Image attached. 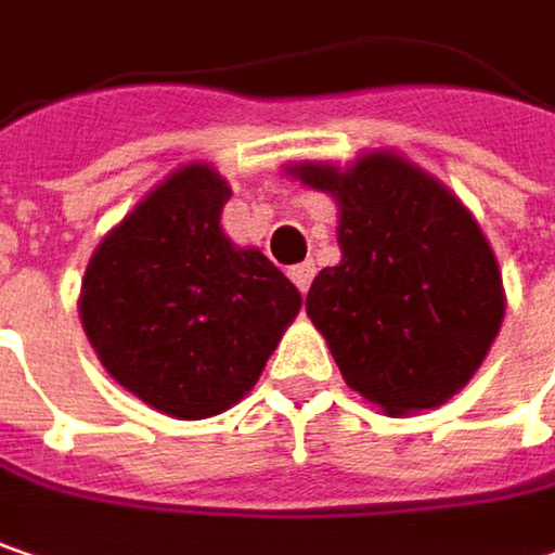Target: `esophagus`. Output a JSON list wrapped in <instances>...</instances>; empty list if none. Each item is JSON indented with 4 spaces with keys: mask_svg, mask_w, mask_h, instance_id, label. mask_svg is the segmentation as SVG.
<instances>
[{
    "mask_svg": "<svg viewBox=\"0 0 555 555\" xmlns=\"http://www.w3.org/2000/svg\"><path fill=\"white\" fill-rule=\"evenodd\" d=\"M288 276H292V282H295L301 292H308L310 279H313V263H310V260H305V263H295V267L288 270Z\"/></svg>",
    "mask_w": 555,
    "mask_h": 555,
    "instance_id": "obj_1",
    "label": "esophagus"
}]
</instances>
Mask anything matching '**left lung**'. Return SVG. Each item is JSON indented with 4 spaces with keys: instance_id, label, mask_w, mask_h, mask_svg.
Listing matches in <instances>:
<instances>
[{
    "instance_id": "1",
    "label": "left lung",
    "mask_w": 555,
    "mask_h": 555,
    "mask_svg": "<svg viewBox=\"0 0 555 555\" xmlns=\"http://www.w3.org/2000/svg\"><path fill=\"white\" fill-rule=\"evenodd\" d=\"M285 176L339 207L343 260L313 279L308 317L348 389L392 417L449 402L505 317L503 273L472 210L396 150L288 163Z\"/></svg>"
}]
</instances>
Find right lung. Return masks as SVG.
<instances>
[{"label": "right lung", "instance_id": "1", "mask_svg": "<svg viewBox=\"0 0 555 555\" xmlns=\"http://www.w3.org/2000/svg\"><path fill=\"white\" fill-rule=\"evenodd\" d=\"M232 197L210 163H188L113 225L83 270L81 323L121 389L179 421L242 402L301 292L219 225Z\"/></svg>", "mask_w": 555, "mask_h": 555}]
</instances>
